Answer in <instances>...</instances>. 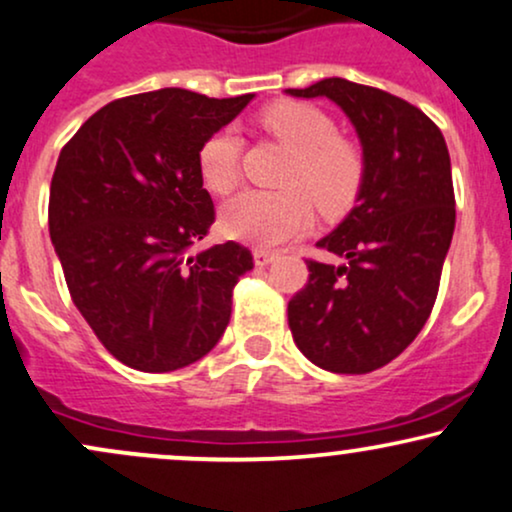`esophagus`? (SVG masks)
I'll use <instances>...</instances> for the list:
<instances>
[{"label": "esophagus", "instance_id": "obj_1", "mask_svg": "<svg viewBox=\"0 0 512 512\" xmlns=\"http://www.w3.org/2000/svg\"><path fill=\"white\" fill-rule=\"evenodd\" d=\"M252 255H255V264L257 267H267V264H272L276 257V252H272V250H255L252 252Z\"/></svg>", "mask_w": 512, "mask_h": 512}]
</instances>
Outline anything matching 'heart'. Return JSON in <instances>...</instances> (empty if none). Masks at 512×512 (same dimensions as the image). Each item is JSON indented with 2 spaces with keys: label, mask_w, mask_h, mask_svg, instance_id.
Returning a JSON list of instances; mask_svg holds the SVG:
<instances>
[{
  "label": "heart",
  "mask_w": 512,
  "mask_h": 512,
  "mask_svg": "<svg viewBox=\"0 0 512 512\" xmlns=\"http://www.w3.org/2000/svg\"><path fill=\"white\" fill-rule=\"evenodd\" d=\"M262 126L295 152L286 190H243L221 207L226 236L276 248L315 221V201L326 214L343 212L360 188L362 157L338 138L336 123L317 107L281 102L262 114ZM243 140L233 126L214 131L197 150V171L207 190L226 195L236 188Z\"/></svg>",
  "instance_id": "obj_1"
}]
</instances>
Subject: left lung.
I'll return each mask as SVG.
<instances>
[{
    "mask_svg": "<svg viewBox=\"0 0 512 512\" xmlns=\"http://www.w3.org/2000/svg\"><path fill=\"white\" fill-rule=\"evenodd\" d=\"M286 95L331 100L362 145L355 207L317 240L341 264L307 262L288 326L317 367L367 374L403 353L434 307L455 229L451 157L439 126L391 92L324 78Z\"/></svg>",
    "mask_w": 512,
    "mask_h": 512,
    "instance_id": "8db88e82",
    "label": "left lung"
}]
</instances>
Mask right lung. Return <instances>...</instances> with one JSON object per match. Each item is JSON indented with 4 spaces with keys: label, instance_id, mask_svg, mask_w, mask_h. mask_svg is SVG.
<instances>
[{
    "label": "right lung",
    "instance_id": "add662e5",
    "mask_svg": "<svg viewBox=\"0 0 512 512\" xmlns=\"http://www.w3.org/2000/svg\"><path fill=\"white\" fill-rule=\"evenodd\" d=\"M255 95L162 88L109 102L61 150L49 238L71 298L102 346L140 372H174L224 336L252 255L193 252L214 221L197 150Z\"/></svg>",
    "mask_w": 512,
    "mask_h": 512
}]
</instances>
